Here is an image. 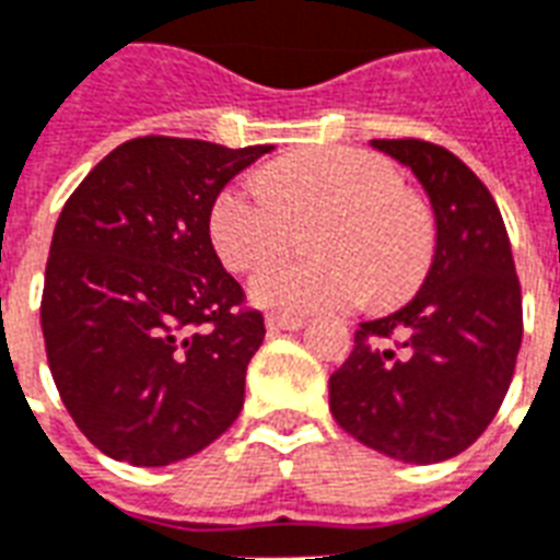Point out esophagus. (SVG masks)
Listing matches in <instances>:
<instances>
[{
    "instance_id": "esophagus-1",
    "label": "esophagus",
    "mask_w": 560,
    "mask_h": 560,
    "mask_svg": "<svg viewBox=\"0 0 560 560\" xmlns=\"http://www.w3.org/2000/svg\"><path fill=\"white\" fill-rule=\"evenodd\" d=\"M266 324L271 332H280V329H285V332H298V329L306 327V318H298V315H268Z\"/></svg>"
}]
</instances>
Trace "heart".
Here are the masks:
<instances>
[{
  "label": "heart",
  "mask_w": 560,
  "mask_h": 560,
  "mask_svg": "<svg viewBox=\"0 0 560 560\" xmlns=\"http://www.w3.org/2000/svg\"><path fill=\"white\" fill-rule=\"evenodd\" d=\"M320 215L310 236L318 259H280L250 280V301L275 315L380 306L415 294L435 254L427 207L402 192L397 168L348 145L275 160L262 177H240L215 195L210 240L231 271H250L285 245L288 219Z\"/></svg>",
  "instance_id": "heart-1"
}]
</instances>
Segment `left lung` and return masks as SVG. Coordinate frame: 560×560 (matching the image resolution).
<instances>
[{"instance_id":"8db88e82","label":"left lung","mask_w":560,"mask_h":560,"mask_svg":"<svg viewBox=\"0 0 560 560\" xmlns=\"http://www.w3.org/2000/svg\"><path fill=\"white\" fill-rule=\"evenodd\" d=\"M418 177L435 215V254L402 310L359 324L329 376V411L348 435L409 465L465 453L505 400L523 341L509 233L488 186L423 140H371Z\"/></svg>"}]
</instances>
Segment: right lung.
Returning a JSON list of instances; mask_svg holds the SVG:
<instances>
[{"mask_svg": "<svg viewBox=\"0 0 560 560\" xmlns=\"http://www.w3.org/2000/svg\"><path fill=\"white\" fill-rule=\"evenodd\" d=\"M275 145L137 137L69 195L40 324L60 400L104 456L163 467L240 418L266 339L212 248L215 195Z\"/></svg>", "mask_w": 560, "mask_h": 560, "instance_id": "add662e5", "label": "right lung"}]
</instances>
